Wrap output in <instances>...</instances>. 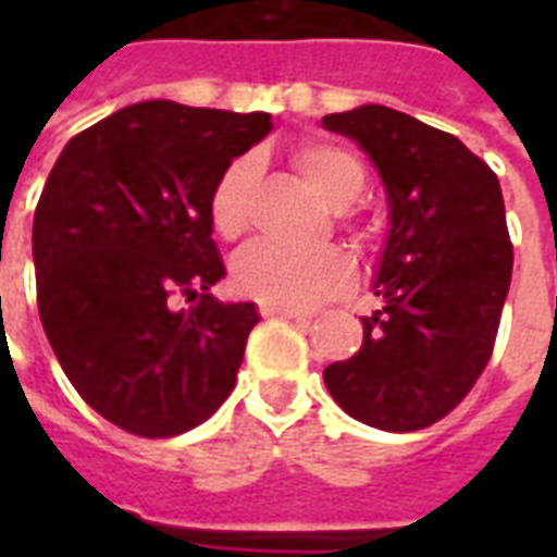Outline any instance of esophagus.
Returning a JSON list of instances; mask_svg holds the SVG:
<instances>
[{
	"instance_id": "34e87169",
	"label": "esophagus",
	"mask_w": 557,
	"mask_h": 557,
	"mask_svg": "<svg viewBox=\"0 0 557 557\" xmlns=\"http://www.w3.org/2000/svg\"><path fill=\"white\" fill-rule=\"evenodd\" d=\"M260 314L262 318H295V321H306V318H312L304 309H288V306H274V304H260Z\"/></svg>"
}]
</instances>
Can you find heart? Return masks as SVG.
Listing matches in <instances>:
<instances>
[{"mask_svg":"<svg viewBox=\"0 0 557 557\" xmlns=\"http://www.w3.org/2000/svg\"><path fill=\"white\" fill-rule=\"evenodd\" d=\"M292 161L332 210L349 208L367 187L364 161L344 144L304 141L292 152ZM257 178L260 161L253 156H239L210 187V225L227 243L243 239L251 231ZM347 231H352L358 243H364L367 234L361 227L347 222ZM234 283L243 295L262 304L309 309L341 295L352 283V262L338 248L292 251L283 245L260 243L236 260Z\"/></svg>","mask_w":557,"mask_h":557,"instance_id":"1","label":"heart"}]
</instances>
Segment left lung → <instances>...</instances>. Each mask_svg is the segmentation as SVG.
I'll return each instance as SVG.
<instances>
[{
	"label": "left lung",
	"instance_id": "8db88e82",
	"mask_svg": "<svg viewBox=\"0 0 557 557\" xmlns=\"http://www.w3.org/2000/svg\"><path fill=\"white\" fill-rule=\"evenodd\" d=\"M323 126L370 152L389 199V236L364 344L323 370L352 419L407 433L440 422L494 352L511 283L500 182L457 135L389 107H358Z\"/></svg>",
	"mask_w": 557,
	"mask_h": 557
}]
</instances>
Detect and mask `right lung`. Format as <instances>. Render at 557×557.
Here are the masks:
<instances>
[{
    "mask_svg": "<svg viewBox=\"0 0 557 557\" xmlns=\"http://www.w3.org/2000/svg\"><path fill=\"white\" fill-rule=\"evenodd\" d=\"M269 133L265 112L147 100L74 135L42 187L39 321L83 401L121 431L178 436L234 389L260 318L208 295L225 277L208 196Z\"/></svg>",
    "mask_w": 557,
    "mask_h": 557,
    "instance_id": "add662e5",
    "label": "right lung"
}]
</instances>
